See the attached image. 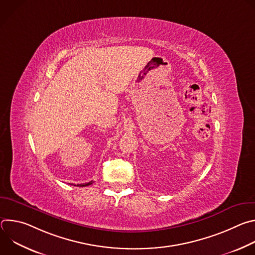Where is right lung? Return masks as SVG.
<instances>
[{"label":"right lung","mask_w":255,"mask_h":255,"mask_svg":"<svg viewBox=\"0 0 255 255\" xmlns=\"http://www.w3.org/2000/svg\"><path fill=\"white\" fill-rule=\"evenodd\" d=\"M93 184V181H90V183H86V184H78V185H74V186H77V187H87V186H90Z\"/></svg>","instance_id":"add662e5"}]
</instances>
